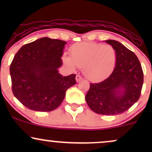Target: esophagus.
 I'll list each match as a JSON object with an SVG mask.
<instances>
[{"label": "esophagus", "mask_w": 152, "mask_h": 152, "mask_svg": "<svg viewBox=\"0 0 152 152\" xmlns=\"http://www.w3.org/2000/svg\"><path fill=\"white\" fill-rule=\"evenodd\" d=\"M82 79H83L82 76H80V75H76V82L81 81Z\"/></svg>", "instance_id": "esophagus-1"}]
</instances>
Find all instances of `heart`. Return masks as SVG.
I'll return each mask as SVG.
<instances>
[{"label": "heart", "mask_w": 152, "mask_h": 152, "mask_svg": "<svg viewBox=\"0 0 152 152\" xmlns=\"http://www.w3.org/2000/svg\"><path fill=\"white\" fill-rule=\"evenodd\" d=\"M71 56L64 55V64L72 70L77 66L83 68V74L92 81H100L109 77L116 63L114 48L98 43H76L71 48Z\"/></svg>", "instance_id": "b5f03b06"}]
</instances>
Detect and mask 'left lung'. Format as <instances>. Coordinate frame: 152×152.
<instances>
[{
	"label": "left lung",
	"mask_w": 152,
	"mask_h": 152,
	"mask_svg": "<svg viewBox=\"0 0 152 152\" xmlns=\"http://www.w3.org/2000/svg\"><path fill=\"white\" fill-rule=\"evenodd\" d=\"M105 41L116 50V66L104 81L91 83L86 101L96 114L117 115L127 111L139 100L144 74L134 52L114 40Z\"/></svg>",
	"instance_id": "left-lung-1"
}]
</instances>
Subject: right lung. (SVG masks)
<instances>
[{
    "instance_id": "1",
    "label": "right lung",
    "mask_w": 152,
    "mask_h": 152,
    "mask_svg": "<svg viewBox=\"0 0 152 152\" xmlns=\"http://www.w3.org/2000/svg\"><path fill=\"white\" fill-rule=\"evenodd\" d=\"M66 42L41 38L23 46L10 66L12 91L23 105L37 111H50L61 105L76 75L64 76L58 69Z\"/></svg>"
}]
</instances>
